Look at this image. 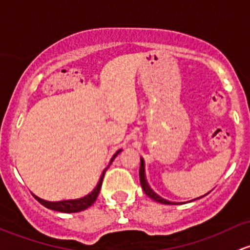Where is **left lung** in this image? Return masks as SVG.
Instances as JSON below:
<instances>
[{
    "instance_id": "left-lung-1",
    "label": "left lung",
    "mask_w": 250,
    "mask_h": 250,
    "mask_svg": "<svg viewBox=\"0 0 250 250\" xmlns=\"http://www.w3.org/2000/svg\"><path fill=\"white\" fill-rule=\"evenodd\" d=\"M144 168H145V167H144V161H143V158H141L139 176H140L141 188H143L144 192H145L146 195L148 196V197H151V198H152V200H155L156 202H160V203H163V204H173L172 202H168V201H166V200H163V198H161L160 196L156 195V193L153 192V191L151 190L150 188H148L147 183H146V180H145V169H144ZM204 196H206V195H204ZM202 197H203V196H202ZM200 198H201V197H200Z\"/></svg>"
}]
</instances>
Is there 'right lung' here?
I'll return each instance as SVG.
<instances>
[{
  "instance_id": "obj_1",
  "label": "right lung",
  "mask_w": 250,
  "mask_h": 250,
  "mask_svg": "<svg viewBox=\"0 0 250 250\" xmlns=\"http://www.w3.org/2000/svg\"><path fill=\"white\" fill-rule=\"evenodd\" d=\"M120 152H121V150L117 151V152L113 155V157L111 158V162L115 160V157ZM111 162H110V165H111ZM106 169H107V168H106ZM106 169L103 172L102 176H100V180H99V183H98L97 188H95L94 190H93L92 192L89 193V195H87L85 197L80 198V200L60 201V202H47V201L41 200V198L36 197V196H35V198H36V200L39 201V202L41 203L42 206L46 207V208L52 209V210L62 211V213H77V211L84 210V209L89 208V207L92 206V204L95 202V200L98 198V195H99V192H100V188H102V184H103V179H104V174H105V172H106Z\"/></svg>"
}]
</instances>
